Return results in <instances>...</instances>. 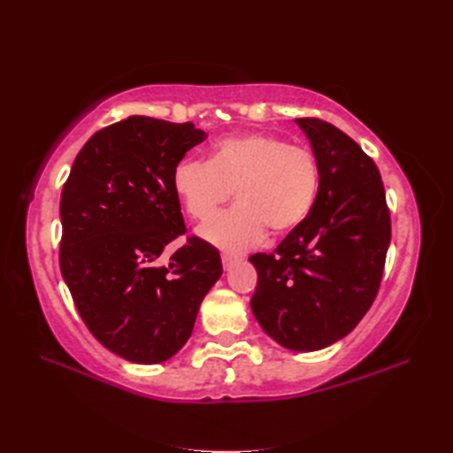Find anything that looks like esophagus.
<instances>
[{"mask_svg": "<svg viewBox=\"0 0 453 453\" xmlns=\"http://www.w3.org/2000/svg\"><path fill=\"white\" fill-rule=\"evenodd\" d=\"M239 261V257H235V255H229V253H224L221 255V263H224V268L226 271H229V268L234 266V263H237Z\"/></svg>", "mask_w": 453, "mask_h": 453, "instance_id": "1", "label": "esophagus"}]
</instances>
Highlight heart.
<instances>
[{"label": "heart", "instance_id": "heart-1", "mask_svg": "<svg viewBox=\"0 0 453 453\" xmlns=\"http://www.w3.org/2000/svg\"><path fill=\"white\" fill-rule=\"evenodd\" d=\"M171 180L195 219L210 218L234 192L237 206L208 219L200 235L242 251L261 242L265 227L282 235L303 224L319 195L321 165L311 150L273 134H237L221 138L210 161H179Z\"/></svg>", "mask_w": 453, "mask_h": 453}]
</instances>
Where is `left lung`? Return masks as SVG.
Instances as JSON below:
<instances>
[{
	"label": "left lung",
	"mask_w": 453,
	"mask_h": 453,
	"mask_svg": "<svg viewBox=\"0 0 453 453\" xmlns=\"http://www.w3.org/2000/svg\"><path fill=\"white\" fill-rule=\"evenodd\" d=\"M321 165L311 214L274 253H257L251 311L288 350L331 346L360 323L380 290L391 242L386 190L375 163L319 119H296Z\"/></svg>",
	"instance_id": "left-lung-1"
}]
</instances>
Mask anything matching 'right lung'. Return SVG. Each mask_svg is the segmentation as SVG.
Returning a JSON list of instances; mask_svg holds the SVG:
<instances>
[{
  "mask_svg": "<svg viewBox=\"0 0 453 453\" xmlns=\"http://www.w3.org/2000/svg\"><path fill=\"white\" fill-rule=\"evenodd\" d=\"M204 140L192 122L128 117L93 134L62 190L64 282L95 339L134 364L175 356L221 276L218 249L200 237L157 265L187 232L173 169Z\"/></svg>",
  "mask_w": 453,
  "mask_h": 453,
  "instance_id": "right-lung-1",
  "label": "right lung"
}]
</instances>
